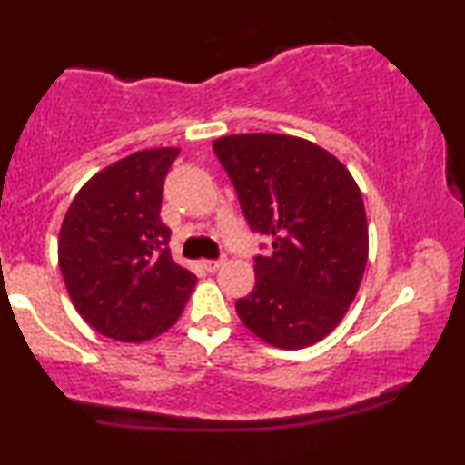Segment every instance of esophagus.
Listing matches in <instances>:
<instances>
[{
    "instance_id": "obj_1",
    "label": "esophagus",
    "mask_w": 465,
    "mask_h": 465,
    "mask_svg": "<svg viewBox=\"0 0 465 465\" xmlns=\"http://www.w3.org/2000/svg\"><path fill=\"white\" fill-rule=\"evenodd\" d=\"M223 260H203V269L207 271V273H214V271L221 269Z\"/></svg>"
}]
</instances>
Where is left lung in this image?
Wrapping results in <instances>:
<instances>
[{"instance_id":"8db88e82","label":"left lung","mask_w":465,"mask_h":465,"mask_svg":"<svg viewBox=\"0 0 465 465\" xmlns=\"http://www.w3.org/2000/svg\"><path fill=\"white\" fill-rule=\"evenodd\" d=\"M214 153L251 232L271 249L255 255V286L236 302L238 317L275 348L317 343L348 312L365 273L359 185L339 159L302 137L227 135Z\"/></svg>"}]
</instances>
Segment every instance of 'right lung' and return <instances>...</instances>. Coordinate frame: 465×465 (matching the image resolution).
<instances>
[{
  "mask_svg": "<svg viewBox=\"0 0 465 465\" xmlns=\"http://www.w3.org/2000/svg\"><path fill=\"white\" fill-rule=\"evenodd\" d=\"M179 148H151L95 174L69 205L58 264L74 306L115 341L159 336L183 312L196 275L170 253L163 181Z\"/></svg>",
  "mask_w": 465,
  "mask_h": 465,
  "instance_id": "obj_1",
  "label": "right lung"
}]
</instances>
